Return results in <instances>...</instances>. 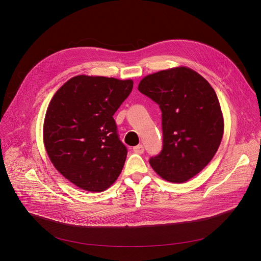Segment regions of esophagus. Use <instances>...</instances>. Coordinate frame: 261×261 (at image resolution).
Returning <instances> with one entry per match:
<instances>
[{"label": "esophagus", "instance_id": "1", "mask_svg": "<svg viewBox=\"0 0 261 261\" xmlns=\"http://www.w3.org/2000/svg\"><path fill=\"white\" fill-rule=\"evenodd\" d=\"M133 151L136 154H142L144 152V146L142 144H138V145L133 147Z\"/></svg>", "mask_w": 261, "mask_h": 261}]
</instances>
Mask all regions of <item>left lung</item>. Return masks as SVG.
<instances>
[{
    "label": "left lung",
    "mask_w": 261,
    "mask_h": 261,
    "mask_svg": "<svg viewBox=\"0 0 261 261\" xmlns=\"http://www.w3.org/2000/svg\"><path fill=\"white\" fill-rule=\"evenodd\" d=\"M138 91L162 113L163 146L151 166L168 181L188 180L213 159L224 131L214 89L197 72L178 67L145 76Z\"/></svg>",
    "instance_id": "8db88e82"
}]
</instances>
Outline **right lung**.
<instances>
[{"label": "right lung", "mask_w": 261, "mask_h": 261, "mask_svg": "<svg viewBox=\"0 0 261 261\" xmlns=\"http://www.w3.org/2000/svg\"><path fill=\"white\" fill-rule=\"evenodd\" d=\"M133 82L79 75L53 97L44 120L47 155L68 180L102 192L119 177L127 157L114 115L132 92Z\"/></svg>", "instance_id": "obj_1"}]
</instances>
